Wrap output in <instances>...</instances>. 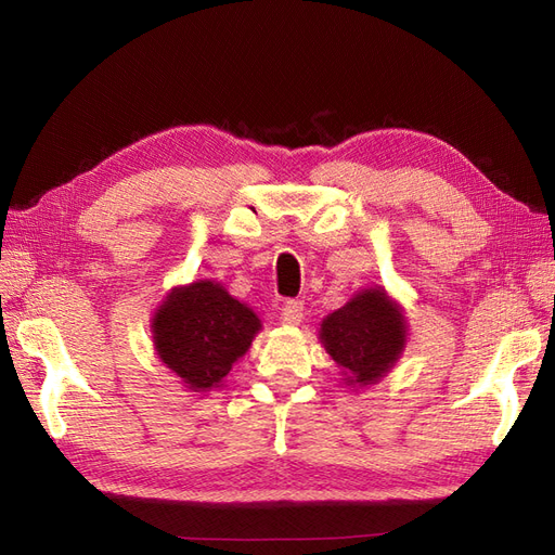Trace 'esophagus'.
Returning a JSON list of instances; mask_svg holds the SVG:
<instances>
[{
	"label": "esophagus",
	"mask_w": 555,
	"mask_h": 555,
	"mask_svg": "<svg viewBox=\"0 0 555 555\" xmlns=\"http://www.w3.org/2000/svg\"><path fill=\"white\" fill-rule=\"evenodd\" d=\"M304 310H306L304 300H298V298L284 300L282 308H280L282 322H284V324H300V319H304Z\"/></svg>",
	"instance_id": "obj_1"
}]
</instances>
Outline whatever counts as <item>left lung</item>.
<instances>
[{
	"instance_id": "obj_1",
	"label": "left lung",
	"mask_w": 555,
	"mask_h": 555,
	"mask_svg": "<svg viewBox=\"0 0 555 555\" xmlns=\"http://www.w3.org/2000/svg\"><path fill=\"white\" fill-rule=\"evenodd\" d=\"M322 343L349 382L373 384L405 347V319L379 289H365L322 324Z\"/></svg>"
}]
</instances>
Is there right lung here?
<instances>
[{
  "instance_id": "obj_1",
  "label": "right lung",
  "mask_w": 555,
  "mask_h": 555,
  "mask_svg": "<svg viewBox=\"0 0 555 555\" xmlns=\"http://www.w3.org/2000/svg\"><path fill=\"white\" fill-rule=\"evenodd\" d=\"M259 328L255 312L206 280L166 296L153 324L159 359L192 391L220 384Z\"/></svg>"
}]
</instances>
